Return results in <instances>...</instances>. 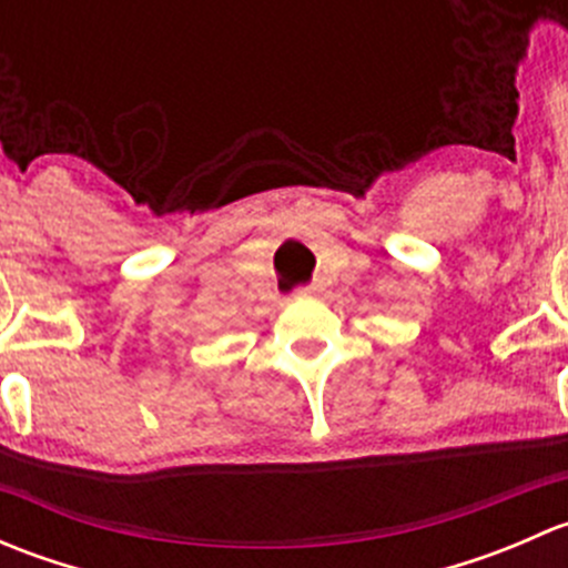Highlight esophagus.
I'll list each match as a JSON object with an SVG mask.
<instances>
[{"label":"esophagus","mask_w":568,"mask_h":568,"mask_svg":"<svg viewBox=\"0 0 568 568\" xmlns=\"http://www.w3.org/2000/svg\"><path fill=\"white\" fill-rule=\"evenodd\" d=\"M316 291H321V285L311 283V285H302V288H296V294H316Z\"/></svg>","instance_id":"obj_1"}]
</instances>
